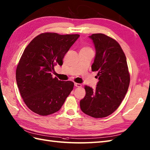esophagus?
Returning a JSON list of instances; mask_svg holds the SVG:
<instances>
[{
	"label": "esophagus",
	"mask_w": 150,
	"mask_h": 150,
	"mask_svg": "<svg viewBox=\"0 0 150 150\" xmlns=\"http://www.w3.org/2000/svg\"><path fill=\"white\" fill-rule=\"evenodd\" d=\"M74 86H76V87H81V86H82L81 84L80 83H74Z\"/></svg>",
	"instance_id": "34e87169"
}]
</instances>
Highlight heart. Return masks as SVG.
<instances>
[{
	"mask_svg": "<svg viewBox=\"0 0 150 150\" xmlns=\"http://www.w3.org/2000/svg\"><path fill=\"white\" fill-rule=\"evenodd\" d=\"M85 49H90L88 47H83L81 50H85Z\"/></svg>",
	"mask_w": 150,
	"mask_h": 150,
	"instance_id": "b5f03b06",
	"label": "heart"
}]
</instances>
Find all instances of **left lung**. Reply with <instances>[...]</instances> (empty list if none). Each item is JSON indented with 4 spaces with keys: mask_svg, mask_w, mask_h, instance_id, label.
I'll list each match as a JSON object with an SVG mask.
<instances>
[{
    "mask_svg": "<svg viewBox=\"0 0 150 150\" xmlns=\"http://www.w3.org/2000/svg\"><path fill=\"white\" fill-rule=\"evenodd\" d=\"M88 37L96 49L92 71H98L99 81L95 89L85 86L86 95L79 103L80 108L91 117H105L116 110L128 91L127 62L120 45L114 39L101 33Z\"/></svg>",
    "mask_w": 150,
    "mask_h": 150,
    "instance_id": "1",
    "label": "left lung"
}]
</instances>
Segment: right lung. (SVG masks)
<instances>
[{
    "mask_svg": "<svg viewBox=\"0 0 150 150\" xmlns=\"http://www.w3.org/2000/svg\"><path fill=\"white\" fill-rule=\"evenodd\" d=\"M79 35L45 33L38 35L25 49L16 71L20 93L28 107L40 115L58 112L74 87V83L52 78L54 66L63 59Z\"/></svg>",
    "mask_w": 150,
    "mask_h": 150,
    "instance_id": "1",
    "label": "right lung"
}]
</instances>
